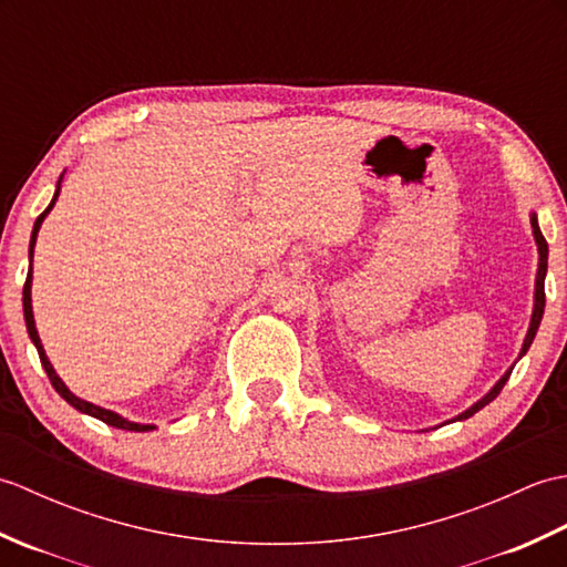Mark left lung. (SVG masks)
<instances>
[{"label": "left lung", "instance_id": "left-lung-1", "mask_svg": "<svg viewBox=\"0 0 567 567\" xmlns=\"http://www.w3.org/2000/svg\"><path fill=\"white\" fill-rule=\"evenodd\" d=\"M532 228H534V240H536V246H538V270H536V285H534V311H532V323H528V331H526V339H524V343H522L519 358H522V355H526L528 348H532V343H534V339H536V331H538V327H540V319H544V309H546L544 282H546V270H548V244H546V238H544V234H540V228H538L536 212H532ZM514 365H516V363H514ZM514 365H512L507 372H504V375L495 382V388H492V390L483 396V400H477L473 406L465 409L463 414H457V416H455V419H451V421H463V419H470L473 414H477L480 409L487 406L492 400H495V396L502 392L504 384H507V380H509V375H512Z\"/></svg>", "mask_w": 567, "mask_h": 567}]
</instances>
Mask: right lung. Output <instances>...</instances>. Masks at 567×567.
Returning <instances> with one entry per match:
<instances>
[{"mask_svg":"<svg viewBox=\"0 0 567 567\" xmlns=\"http://www.w3.org/2000/svg\"><path fill=\"white\" fill-rule=\"evenodd\" d=\"M60 183H63V175L58 177L55 195H53L51 204H48L45 212H43V214L39 216V219H35V224H33V231H31V244H29V262H33V246H35V236H39V228H41V224H43L45 216L51 214L53 204H55V199H58V195H60ZM31 282H33V270H31V265H29L27 285H23V319H27V331H29V339L33 341L35 351H39L41 365H43V370H45L48 380L53 382L55 392H58L60 396H63V400H65L70 406H75L78 412H82V414H90V416H94V419H100V421H104V424H110V426H114V429H124V431H153V429H155L153 424H136V421H128V419H124L122 414L112 412V409H104V406H97V404H92V402H84V400H80L78 394H72V392L68 390V384L58 378L55 368L51 365V360H48V355H45V351H43V343H41V336H39V331H35V321H33V307H31Z\"/></svg>","mask_w":567,"mask_h":567,"instance_id":"add662e5","label":"right lung"}]
</instances>
